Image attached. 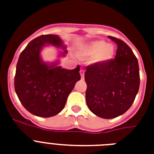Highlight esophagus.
Listing matches in <instances>:
<instances>
[{
    "mask_svg": "<svg viewBox=\"0 0 154 154\" xmlns=\"http://www.w3.org/2000/svg\"><path fill=\"white\" fill-rule=\"evenodd\" d=\"M81 76H82V79H84V77H85V72H84V69H83V68L81 69Z\"/></svg>",
    "mask_w": 154,
    "mask_h": 154,
    "instance_id": "obj_1",
    "label": "esophagus"
}]
</instances>
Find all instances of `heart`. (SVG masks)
<instances>
[{
	"label": "heart",
	"mask_w": 154,
	"mask_h": 154,
	"mask_svg": "<svg viewBox=\"0 0 154 154\" xmlns=\"http://www.w3.org/2000/svg\"><path fill=\"white\" fill-rule=\"evenodd\" d=\"M83 53L86 56H94V60L101 63L111 60L114 56L115 49L112 45L105 44L103 41H97L88 45Z\"/></svg>",
	"instance_id": "1"
}]
</instances>
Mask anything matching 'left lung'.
Segmentation results:
<instances>
[{
    "instance_id": "8db88e82",
    "label": "left lung",
    "mask_w": 154,
    "mask_h": 154,
    "mask_svg": "<svg viewBox=\"0 0 154 154\" xmlns=\"http://www.w3.org/2000/svg\"><path fill=\"white\" fill-rule=\"evenodd\" d=\"M109 38L117 45L114 59L89 65L85 72L87 105L92 112L105 119L126 112L140 86L136 56L123 41L111 36Z\"/></svg>"
}]
</instances>
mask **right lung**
<instances>
[{
	"mask_svg": "<svg viewBox=\"0 0 154 154\" xmlns=\"http://www.w3.org/2000/svg\"><path fill=\"white\" fill-rule=\"evenodd\" d=\"M45 44L64 47L57 35H42L21 52L16 69L14 88L22 105L32 114L42 117L55 116L64 109L68 96L81 79L80 66L65 69L45 63L40 52ZM65 48V47H64ZM67 53L65 50L62 53Z\"/></svg>",
	"mask_w": 154,
	"mask_h": 154,
	"instance_id": "right-lung-1",
	"label": "right lung"
}]
</instances>
